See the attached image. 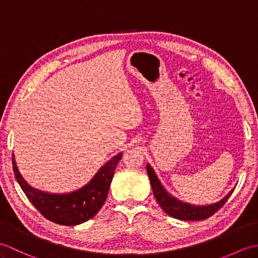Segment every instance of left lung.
<instances>
[{
	"label": "left lung",
	"mask_w": 258,
	"mask_h": 258,
	"mask_svg": "<svg viewBox=\"0 0 258 258\" xmlns=\"http://www.w3.org/2000/svg\"><path fill=\"white\" fill-rule=\"evenodd\" d=\"M147 175H149L151 185L153 188V193L158 204L163 208V211L165 212L167 215L172 216L174 218H177L180 221H204L206 218L211 217L214 215V213H216L220 208L225 204L229 196L232 195L234 191V188L231 189L216 203H213L210 205H194L189 204V203L182 202L177 200L176 197L171 195L168 191L164 188V186L160 182V179L156 176V173L154 169L152 168L150 164L146 165Z\"/></svg>",
	"instance_id": "1"
}]
</instances>
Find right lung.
<instances>
[{
    "label": "right lung",
    "instance_id": "obj_1",
    "mask_svg": "<svg viewBox=\"0 0 258 258\" xmlns=\"http://www.w3.org/2000/svg\"><path fill=\"white\" fill-rule=\"evenodd\" d=\"M118 153L98 169L89 183L71 193L52 194L32 187L25 182L12 155L15 178L27 199L48 221L65 226H74L94 217L105 202L115 168L122 158Z\"/></svg>",
    "mask_w": 258,
    "mask_h": 258
}]
</instances>
